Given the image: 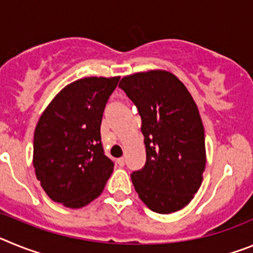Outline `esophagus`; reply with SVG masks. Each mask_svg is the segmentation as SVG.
<instances>
[{
  "label": "esophagus",
  "mask_w": 253,
  "mask_h": 253,
  "mask_svg": "<svg viewBox=\"0 0 253 253\" xmlns=\"http://www.w3.org/2000/svg\"><path fill=\"white\" fill-rule=\"evenodd\" d=\"M116 163H118V166L119 167H123L125 165V160L124 158H118V160H116Z\"/></svg>",
  "instance_id": "1"
}]
</instances>
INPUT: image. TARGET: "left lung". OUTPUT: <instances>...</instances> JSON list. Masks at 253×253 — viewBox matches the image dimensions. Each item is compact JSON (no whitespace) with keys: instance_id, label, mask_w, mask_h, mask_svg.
Wrapping results in <instances>:
<instances>
[{"instance_id":"1","label":"left lung","mask_w":253,"mask_h":253,"mask_svg":"<svg viewBox=\"0 0 253 253\" xmlns=\"http://www.w3.org/2000/svg\"><path fill=\"white\" fill-rule=\"evenodd\" d=\"M119 87L142 118L147 161L131 173L144 204L160 214L186 207L202 185L205 135L198 106L185 84L167 71L122 78Z\"/></svg>"}]
</instances>
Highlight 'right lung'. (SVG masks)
<instances>
[{"label":"right lung","mask_w":253,"mask_h":253,"mask_svg":"<svg viewBox=\"0 0 253 253\" xmlns=\"http://www.w3.org/2000/svg\"><path fill=\"white\" fill-rule=\"evenodd\" d=\"M120 77H86L51 100L34 133L33 165L46 195L67 208H82L102 193L114 162L104 153L100 126Z\"/></svg>","instance_id":"add662e5"}]
</instances>
